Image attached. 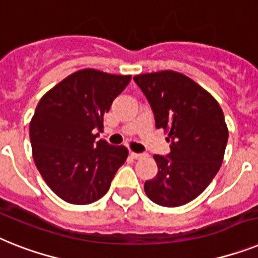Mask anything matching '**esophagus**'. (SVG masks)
<instances>
[{
	"mask_svg": "<svg viewBox=\"0 0 258 258\" xmlns=\"http://www.w3.org/2000/svg\"><path fill=\"white\" fill-rule=\"evenodd\" d=\"M131 157L134 159H142L146 157V154L145 153H134V152H131Z\"/></svg>",
	"mask_w": 258,
	"mask_h": 258,
	"instance_id": "esophagus-1",
	"label": "esophagus"
}]
</instances>
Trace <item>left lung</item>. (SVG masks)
Masks as SVG:
<instances>
[{
  "label": "left lung",
  "mask_w": 258,
  "mask_h": 258,
  "mask_svg": "<svg viewBox=\"0 0 258 258\" xmlns=\"http://www.w3.org/2000/svg\"><path fill=\"white\" fill-rule=\"evenodd\" d=\"M155 118L167 133L171 152L154 155L155 178L145 182L150 201L179 207L199 197L220 169L228 129L216 100L199 84L175 71L134 76Z\"/></svg>",
  "instance_id": "1"
}]
</instances>
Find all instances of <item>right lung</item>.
Here are the masks:
<instances>
[{"instance_id": "add662e5", "label": "right lung", "mask_w": 258, "mask_h": 258, "mask_svg": "<svg viewBox=\"0 0 258 258\" xmlns=\"http://www.w3.org/2000/svg\"><path fill=\"white\" fill-rule=\"evenodd\" d=\"M131 75L87 68L67 76L38 103L30 122L33 158L51 190L67 203L89 204L103 198L127 157L125 146L96 131Z\"/></svg>"}]
</instances>
